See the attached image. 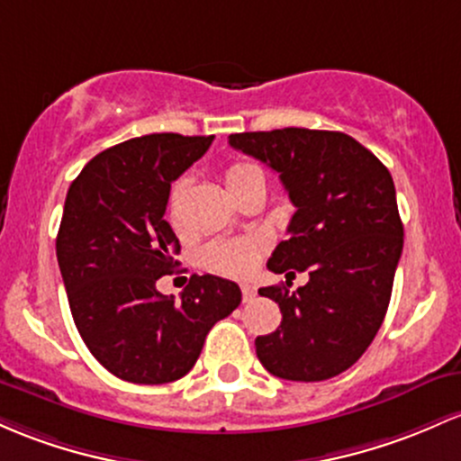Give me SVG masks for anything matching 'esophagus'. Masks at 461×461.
Returning <instances> with one entry per match:
<instances>
[{
    "mask_svg": "<svg viewBox=\"0 0 461 461\" xmlns=\"http://www.w3.org/2000/svg\"><path fill=\"white\" fill-rule=\"evenodd\" d=\"M242 300L245 302H251L256 300V286L254 285H242Z\"/></svg>",
    "mask_w": 461,
    "mask_h": 461,
    "instance_id": "34e87169",
    "label": "esophagus"
}]
</instances>
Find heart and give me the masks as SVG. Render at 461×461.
<instances>
[{
    "label": "heart",
    "mask_w": 461,
    "mask_h": 461,
    "mask_svg": "<svg viewBox=\"0 0 461 461\" xmlns=\"http://www.w3.org/2000/svg\"><path fill=\"white\" fill-rule=\"evenodd\" d=\"M254 173H260L256 166L236 161V164L227 168L225 184L234 185L236 181L245 179L247 175ZM262 249H265V239H260V236L240 240H216L210 247H205L203 262L212 271L225 273V276H247L249 271H254L258 260H260Z\"/></svg>",
    "instance_id": "b5f03b06"
}]
</instances>
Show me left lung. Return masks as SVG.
I'll use <instances>...</instances> for the list:
<instances>
[{
    "mask_svg": "<svg viewBox=\"0 0 461 461\" xmlns=\"http://www.w3.org/2000/svg\"><path fill=\"white\" fill-rule=\"evenodd\" d=\"M230 146L276 170L295 205L291 236L267 267L311 276L293 293L288 286L258 291L282 311L277 330L256 339L258 358L285 381L337 376L374 341L392 297L404 236L392 175L339 131L234 133Z\"/></svg>",
    "mask_w": 461,
    "mask_h": 461,
    "instance_id": "obj_1",
    "label": "left lung"
}]
</instances>
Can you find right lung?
Here are the masks:
<instances>
[{
  "instance_id": "right-lung-1",
  "label": "right lung",
  "mask_w": 461,
  "mask_h": 461,
  "mask_svg": "<svg viewBox=\"0 0 461 461\" xmlns=\"http://www.w3.org/2000/svg\"><path fill=\"white\" fill-rule=\"evenodd\" d=\"M214 135L153 133L95 155L68 190L57 258L69 311L95 361L122 381L161 385L185 376L207 332L240 304L236 282L192 276L181 302L157 280L179 262L164 221L170 184Z\"/></svg>"
}]
</instances>
